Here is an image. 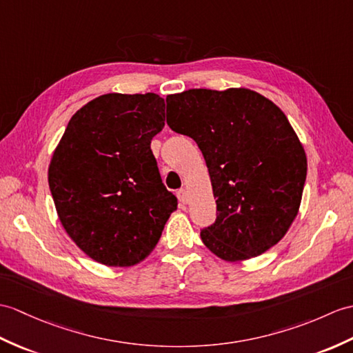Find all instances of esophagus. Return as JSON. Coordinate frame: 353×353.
I'll use <instances>...</instances> for the list:
<instances>
[{"label": "esophagus", "mask_w": 353, "mask_h": 353, "mask_svg": "<svg viewBox=\"0 0 353 353\" xmlns=\"http://www.w3.org/2000/svg\"><path fill=\"white\" fill-rule=\"evenodd\" d=\"M177 199H179V201L182 203V204H186L188 200H190V199H188L186 190H183V188H182V190H179V191H177Z\"/></svg>", "instance_id": "34e87169"}]
</instances>
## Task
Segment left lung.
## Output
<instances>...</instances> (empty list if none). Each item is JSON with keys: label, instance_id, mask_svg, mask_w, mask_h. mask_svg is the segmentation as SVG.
<instances>
[{"label": "left lung", "instance_id": "obj_1", "mask_svg": "<svg viewBox=\"0 0 353 353\" xmlns=\"http://www.w3.org/2000/svg\"><path fill=\"white\" fill-rule=\"evenodd\" d=\"M167 125L191 137L216 199L203 243L225 261L257 257L289 230L307 179L304 147L284 112L252 90L192 88L167 96Z\"/></svg>", "mask_w": 353, "mask_h": 353}]
</instances>
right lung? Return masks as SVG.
Masks as SVG:
<instances>
[{
  "label": "right lung",
  "mask_w": 353,
  "mask_h": 353,
  "mask_svg": "<svg viewBox=\"0 0 353 353\" xmlns=\"http://www.w3.org/2000/svg\"><path fill=\"white\" fill-rule=\"evenodd\" d=\"M163 126L158 94H103L73 114L54 152L48 182L57 214L72 241L102 265L144 260L177 209L150 149Z\"/></svg>",
  "instance_id": "right-lung-1"
}]
</instances>
